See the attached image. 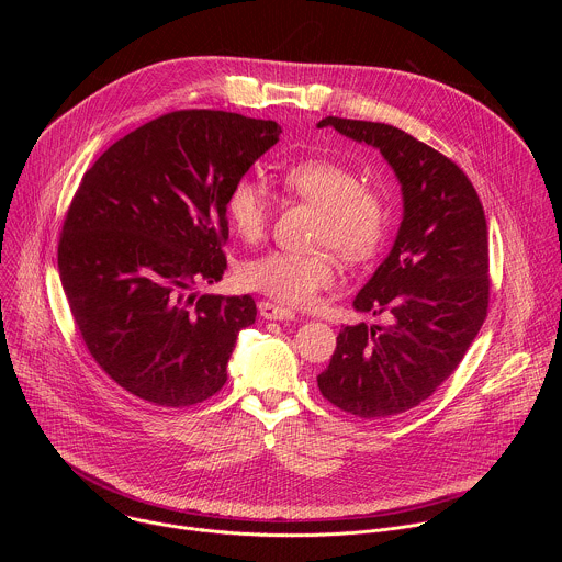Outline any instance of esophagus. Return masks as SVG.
<instances>
[{"label":"esophagus","mask_w":562,"mask_h":562,"mask_svg":"<svg viewBox=\"0 0 562 562\" xmlns=\"http://www.w3.org/2000/svg\"><path fill=\"white\" fill-rule=\"evenodd\" d=\"M258 308H260V315H262L265 319H293V317H295V311L284 308V306H278V304L267 302V300L260 302Z\"/></svg>","instance_id":"34e87169"}]
</instances>
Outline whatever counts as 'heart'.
Here are the masks:
<instances>
[{
    "label": "heart",
    "mask_w": 562,
    "mask_h": 562,
    "mask_svg": "<svg viewBox=\"0 0 562 562\" xmlns=\"http://www.w3.org/2000/svg\"><path fill=\"white\" fill-rule=\"evenodd\" d=\"M282 184L295 198L319 209L315 247L334 249L347 262H364L384 243L386 202L378 191L364 187L351 167L334 159H304L282 173ZM224 209L231 228L247 243L265 237L271 204L260 180L249 176L235 180ZM239 276L251 291L291 306H304L338 282L340 267L331 251H271L247 262Z\"/></svg>",
    "instance_id": "1"
}]
</instances>
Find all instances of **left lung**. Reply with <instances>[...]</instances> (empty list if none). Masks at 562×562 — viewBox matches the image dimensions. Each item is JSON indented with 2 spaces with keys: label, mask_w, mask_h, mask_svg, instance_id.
I'll use <instances>...</instances> for the list:
<instances>
[{
  "label": "left lung",
  "mask_w": 562,
  "mask_h": 562,
  "mask_svg": "<svg viewBox=\"0 0 562 562\" xmlns=\"http://www.w3.org/2000/svg\"><path fill=\"white\" fill-rule=\"evenodd\" d=\"M382 153L403 193L393 247L358 291L360 313L391 325L345 327L317 386L342 412L378 420L409 412L460 364L487 317L490 243L469 178L436 148L380 122L325 117L317 128Z\"/></svg>",
  "instance_id": "1"
}]
</instances>
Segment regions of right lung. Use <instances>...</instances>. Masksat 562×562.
Wrapping results in <instances>:
<instances>
[{
    "label": "right lung",
    "mask_w": 562,
    "mask_h": 562,
    "mask_svg": "<svg viewBox=\"0 0 562 562\" xmlns=\"http://www.w3.org/2000/svg\"><path fill=\"white\" fill-rule=\"evenodd\" d=\"M271 120L176 111L117 139L85 173L57 267L95 362L157 407L217 393L251 295L195 293L226 271V193L280 137Z\"/></svg>",
    "instance_id": "add662e5"
}]
</instances>
